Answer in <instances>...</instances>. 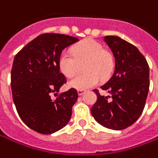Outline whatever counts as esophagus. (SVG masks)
Returning a JSON list of instances; mask_svg holds the SVG:
<instances>
[{
  "label": "esophagus",
  "instance_id": "esophagus-1",
  "mask_svg": "<svg viewBox=\"0 0 158 158\" xmlns=\"http://www.w3.org/2000/svg\"><path fill=\"white\" fill-rule=\"evenodd\" d=\"M83 93H84V90H78V94H79V96H81Z\"/></svg>",
  "mask_w": 158,
  "mask_h": 158
}]
</instances>
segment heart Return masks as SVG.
Listing matches in <instances>:
<instances>
[{
    "mask_svg": "<svg viewBox=\"0 0 158 158\" xmlns=\"http://www.w3.org/2000/svg\"><path fill=\"white\" fill-rule=\"evenodd\" d=\"M72 56L64 51L60 55L58 67L66 77L75 74L79 63L86 61L85 74L73 77L68 85L78 90H84L96 85L99 78L107 79L114 67V58L109 51L104 50L101 44L92 39H85L72 48Z\"/></svg>",
    "mask_w": 158,
    "mask_h": 158,
    "instance_id": "b5f03b06",
    "label": "heart"
}]
</instances>
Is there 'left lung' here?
<instances>
[{"label":"left lung","mask_w":158,"mask_h":158,"mask_svg":"<svg viewBox=\"0 0 158 158\" xmlns=\"http://www.w3.org/2000/svg\"><path fill=\"white\" fill-rule=\"evenodd\" d=\"M104 41L115 62L112 76L101 86L110 96H102L94 89L98 99L91 114L107 128L122 130L133 125L144 110L150 86L149 65L134 45L121 37L106 36Z\"/></svg>","instance_id":"1"}]
</instances>
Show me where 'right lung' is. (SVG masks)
I'll return each mask as SVG.
<instances>
[{
  "label": "right lung",
  "mask_w": 158,
  "mask_h": 158,
  "mask_svg": "<svg viewBox=\"0 0 158 158\" xmlns=\"http://www.w3.org/2000/svg\"><path fill=\"white\" fill-rule=\"evenodd\" d=\"M79 41L58 33H44L25 45L15 56L11 71V88L17 112L27 127L43 134L63 128L70 121L78 92L71 88L56 99L67 82L58 67L64 48ZM57 94V93H56Z\"/></svg>",
  "instance_id": "1"
}]
</instances>
